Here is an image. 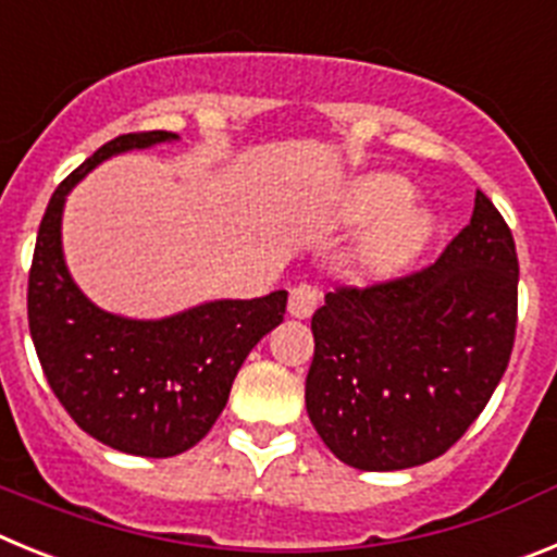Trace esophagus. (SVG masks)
I'll return each instance as SVG.
<instances>
[{
	"label": "esophagus",
	"mask_w": 557,
	"mask_h": 557,
	"mask_svg": "<svg viewBox=\"0 0 557 557\" xmlns=\"http://www.w3.org/2000/svg\"><path fill=\"white\" fill-rule=\"evenodd\" d=\"M319 302H322V290L310 283H299L290 288L288 313L297 315V319H308V315H313V310L319 308Z\"/></svg>",
	"instance_id": "34e87169"
}]
</instances>
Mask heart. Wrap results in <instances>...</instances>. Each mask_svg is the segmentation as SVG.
I'll use <instances>...</instances> for the list:
<instances>
[{"instance_id": "obj_1", "label": "heart", "mask_w": 557, "mask_h": 557, "mask_svg": "<svg viewBox=\"0 0 557 557\" xmlns=\"http://www.w3.org/2000/svg\"><path fill=\"white\" fill-rule=\"evenodd\" d=\"M405 199H408V185L391 174L358 180L349 191V216L355 222H369L385 213L363 235L358 247V263L369 274L397 272L413 255H419L430 238V213L419 205H403Z\"/></svg>"}]
</instances>
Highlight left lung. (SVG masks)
Wrapping results in <instances>:
<instances>
[{
  "instance_id": "obj_1",
  "label": "left lung",
  "mask_w": 557,
  "mask_h": 557,
  "mask_svg": "<svg viewBox=\"0 0 557 557\" xmlns=\"http://www.w3.org/2000/svg\"><path fill=\"white\" fill-rule=\"evenodd\" d=\"M519 258L483 191L435 263L355 288L313 313L305 405L330 453L363 472L447 453L483 413L516 338Z\"/></svg>"
}]
</instances>
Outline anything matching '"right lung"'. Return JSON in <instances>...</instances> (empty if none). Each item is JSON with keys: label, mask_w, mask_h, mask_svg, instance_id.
Returning a JSON list of instances; mask_svg holds the SVG:
<instances>
[{"label": "right lung", "mask_w": 557, "mask_h": 557, "mask_svg": "<svg viewBox=\"0 0 557 557\" xmlns=\"http://www.w3.org/2000/svg\"><path fill=\"white\" fill-rule=\"evenodd\" d=\"M174 138L166 129L119 135L74 169L49 199L27 283L29 335L54 397L85 433L144 458H172L208 435L242 363L288 302L272 290L138 322L99 310L74 285L60 247L66 194L110 154Z\"/></svg>", "instance_id": "obj_1"}]
</instances>
